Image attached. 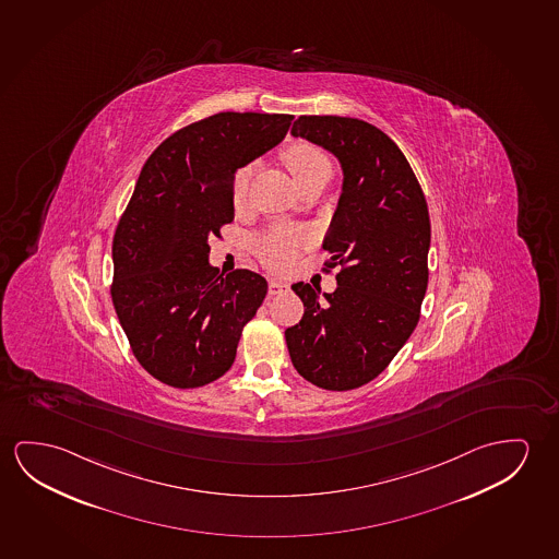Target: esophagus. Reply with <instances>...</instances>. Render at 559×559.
I'll use <instances>...</instances> for the list:
<instances>
[{
	"label": "esophagus",
	"mask_w": 559,
	"mask_h": 559,
	"mask_svg": "<svg viewBox=\"0 0 559 559\" xmlns=\"http://www.w3.org/2000/svg\"><path fill=\"white\" fill-rule=\"evenodd\" d=\"M286 288H288V284L283 283V281H275V278H273V281H269V294H271V296L284 293Z\"/></svg>",
	"instance_id": "obj_1"
}]
</instances>
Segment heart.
<instances>
[{
  "instance_id": "1",
  "label": "heart",
  "mask_w": 559,
  "mask_h": 559,
  "mask_svg": "<svg viewBox=\"0 0 559 559\" xmlns=\"http://www.w3.org/2000/svg\"><path fill=\"white\" fill-rule=\"evenodd\" d=\"M284 163L288 166V170L293 173L296 181H301L319 168L329 166L326 156L319 151L318 146L310 145V143H294V145L288 146L284 151ZM249 178H251V173H249L248 166H243L234 174L230 195H233V205L236 209L246 205ZM301 243H304V236L300 233L276 228V230L265 234L263 238H259L258 243H255V253L269 269L284 271V269L293 265L294 258L300 251Z\"/></svg>"
}]
</instances>
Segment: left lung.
Returning a JSON list of instances; mask_svg holds the SVG:
<instances>
[{"instance_id": "8db88e82", "label": "left lung", "mask_w": 559, "mask_h": 559, "mask_svg": "<svg viewBox=\"0 0 559 559\" xmlns=\"http://www.w3.org/2000/svg\"><path fill=\"white\" fill-rule=\"evenodd\" d=\"M290 133L333 153L344 178L323 240L326 269L341 266L336 290L293 284L304 318L284 331L286 346L301 378L350 391L378 378L418 325L428 288V203L403 151L368 121L300 116Z\"/></svg>"}]
</instances>
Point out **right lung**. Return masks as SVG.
<instances>
[{
	"label": "right lung",
	"instance_id": "right-lung-1",
	"mask_svg": "<svg viewBox=\"0 0 559 559\" xmlns=\"http://www.w3.org/2000/svg\"><path fill=\"white\" fill-rule=\"evenodd\" d=\"M290 114L221 112L156 146L112 241V301L139 364L178 389L230 370L243 325L265 300L263 276L209 263L233 223L234 174L283 141Z\"/></svg>",
	"mask_w": 559,
	"mask_h": 559
}]
</instances>
